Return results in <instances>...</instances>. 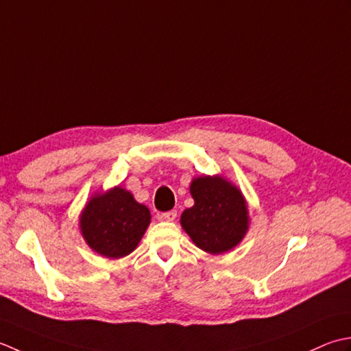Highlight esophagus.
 Segmentation results:
<instances>
[{
  "label": "esophagus",
  "instance_id": "obj_1",
  "mask_svg": "<svg viewBox=\"0 0 351 351\" xmlns=\"http://www.w3.org/2000/svg\"><path fill=\"white\" fill-rule=\"evenodd\" d=\"M162 219L165 221H174L177 218V210H168V212H163L160 215Z\"/></svg>",
  "mask_w": 351,
  "mask_h": 351
}]
</instances>
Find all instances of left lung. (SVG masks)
I'll return each mask as SVG.
<instances>
[{
    "label": "left lung",
    "instance_id": "1",
    "mask_svg": "<svg viewBox=\"0 0 351 351\" xmlns=\"http://www.w3.org/2000/svg\"><path fill=\"white\" fill-rule=\"evenodd\" d=\"M194 206L180 224L203 252L221 254L234 248L248 230V209L242 192L221 176L197 177L191 183Z\"/></svg>",
    "mask_w": 351,
    "mask_h": 351
}]
</instances>
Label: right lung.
<instances>
[{"label": "right lung", "mask_w": 351, "mask_h": 351, "mask_svg": "<svg viewBox=\"0 0 351 351\" xmlns=\"http://www.w3.org/2000/svg\"><path fill=\"white\" fill-rule=\"evenodd\" d=\"M149 221L148 207L117 186L89 199L80 215V230L94 252L109 259H119L138 247Z\"/></svg>", "instance_id": "right-lung-1"}]
</instances>
